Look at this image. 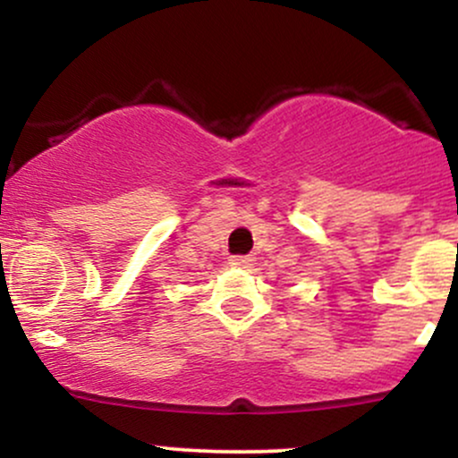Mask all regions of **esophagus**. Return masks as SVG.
I'll list each match as a JSON object with an SVG mask.
<instances>
[{
	"label": "esophagus",
	"instance_id": "34e87169",
	"mask_svg": "<svg viewBox=\"0 0 458 458\" xmlns=\"http://www.w3.org/2000/svg\"><path fill=\"white\" fill-rule=\"evenodd\" d=\"M251 262H254V259H251V256H233V259H230V265H234V267H250Z\"/></svg>",
	"mask_w": 458,
	"mask_h": 458
}]
</instances>
